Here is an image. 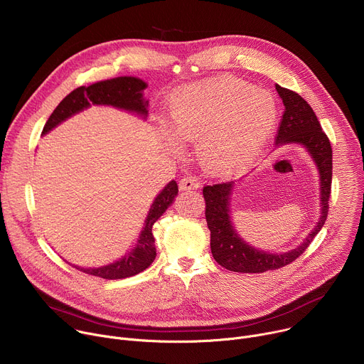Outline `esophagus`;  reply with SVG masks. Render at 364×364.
Wrapping results in <instances>:
<instances>
[{"instance_id": "1", "label": "esophagus", "mask_w": 364, "mask_h": 364, "mask_svg": "<svg viewBox=\"0 0 364 364\" xmlns=\"http://www.w3.org/2000/svg\"><path fill=\"white\" fill-rule=\"evenodd\" d=\"M198 181L194 177H184L178 181V188L181 191H190V190H197Z\"/></svg>"}]
</instances>
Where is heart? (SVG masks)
Returning <instances> with one entry per match:
<instances>
[{"label":"heart","mask_w":364,"mask_h":364,"mask_svg":"<svg viewBox=\"0 0 364 364\" xmlns=\"http://www.w3.org/2000/svg\"><path fill=\"white\" fill-rule=\"evenodd\" d=\"M278 119L275 97L235 77H216L177 90L167 108L171 135L194 144L201 167L226 176L261 149Z\"/></svg>","instance_id":"heart-1"}]
</instances>
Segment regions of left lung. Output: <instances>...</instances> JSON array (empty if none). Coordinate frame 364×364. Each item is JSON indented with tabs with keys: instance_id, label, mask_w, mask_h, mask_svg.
<instances>
[{
	"instance_id": "1",
	"label": "left lung",
	"mask_w": 364,
	"mask_h": 364,
	"mask_svg": "<svg viewBox=\"0 0 364 364\" xmlns=\"http://www.w3.org/2000/svg\"><path fill=\"white\" fill-rule=\"evenodd\" d=\"M275 89L285 107L275 145L279 148L282 145L296 144L309 154L320 177V218L314 229L294 249L279 253L262 250L243 240L233 226L230 207L236 184L240 180L205 186L203 196L205 200V220L210 229L212 255L219 265L232 272L262 274L294 262L321 230L328 213L333 176L330 141L305 99L279 85H275Z\"/></svg>"
}]
</instances>
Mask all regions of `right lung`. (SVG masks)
Here are the masks:
<instances>
[{
  "label": "right lung",
  "mask_w": 364,
  "mask_h": 364,
  "mask_svg": "<svg viewBox=\"0 0 364 364\" xmlns=\"http://www.w3.org/2000/svg\"><path fill=\"white\" fill-rule=\"evenodd\" d=\"M146 86V82L134 76H119L92 83L90 86H80L70 92L59 103L58 108L47 119L41 134L46 135L66 119L90 108L92 105L112 107L145 119L148 115V100L144 97V90ZM177 194L178 186L174 180H171L154 198L134 249L119 257L118 261L99 268H83L77 265L73 267L85 274L103 279H122L134 277L146 269L154 262L155 256H157L152 226L173 204Z\"/></svg>",
  "instance_id": "add662e5"
}]
</instances>
